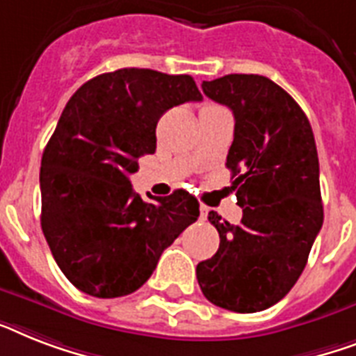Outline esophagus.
Returning <instances> with one entry per match:
<instances>
[{
	"label": "esophagus",
	"mask_w": 356,
	"mask_h": 356,
	"mask_svg": "<svg viewBox=\"0 0 356 356\" xmlns=\"http://www.w3.org/2000/svg\"><path fill=\"white\" fill-rule=\"evenodd\" d=\"M208 210H210V208L208 207H204V204H201V219H207V216H208Z\"/></svg>",
	"instance_id": "34e87169"
}]
</instances>
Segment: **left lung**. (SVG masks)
Wrapping results in <instances>:
<instances>
[{
  "instance_id": "8db88e82",
  "label": "left lung",
  "mask_w": 356,
  "mask_h": 356,
  "mask_svg": "<svg viewBox=\"0 0 356 356\" xmlns=\"http://www.w3.org/2000/svg\"><path fill=\"white\" fill-rule=\"evenodd\" d=\"M201 88L234 113L227 168L243 218L230 225L208 213L219 248L197 265V282L213 305L256 313L293 289L322 228L314 135L296 100L267 76L227 74Z\"/></svg>"
}]
</instances>
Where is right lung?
<instances>
[{"label":"right lung","instance_id":"add662e5","mask_svg":"<svg viewBox=\"0 0 356 356\" xmlns=\"http://www.w3.org/2000/svg\"><path fill=\"white\" fill-rule=\"evenodd\" d=\"M201 98L190 74L137 67L98 74L69 98L43 149L42 230L60 270L82 293H135L164 248L197 221V199L186 190L143 199L128 175L138 157L155 153L159 118Z\"/></svg>","mask_w":356,"mask_h":356}]
</instances>
